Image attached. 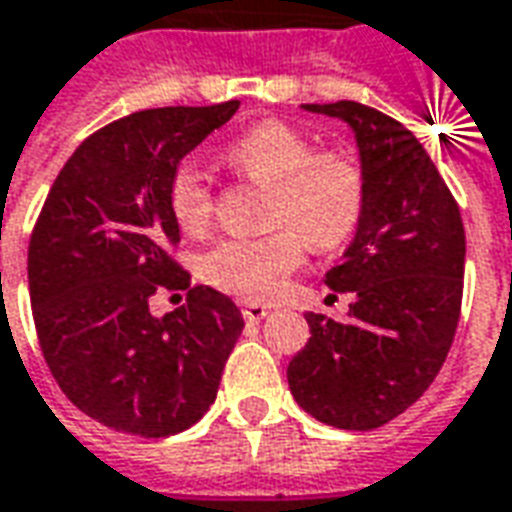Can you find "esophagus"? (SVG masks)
Here are the masks:
<instances>
[{"instance_id": "obj_1", "label": "esophagus", "mask_w": 512, "mask_h": 512, "mask_svg": "<svg viewBox=\"0 0 512 512\" xmlns=\"http://www.w3.org/2000/svg\"><path fill=\"white\" fill-rule=\"evenodd\" d=\"M241 313H244L246 321H260V318H266L268 316V305H260V302H244L241 305Z\"/></svg>"}]
</instances>
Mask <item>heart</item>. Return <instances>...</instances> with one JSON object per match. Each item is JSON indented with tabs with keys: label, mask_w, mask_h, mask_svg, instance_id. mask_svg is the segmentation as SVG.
Segmentation results:
<instances>
[{
	"label": "heart",
	"mask_w": 512,
	"mask_h": 512,
	"mask_svg": "<svg viewBox=\"0 0 512 512\" xmlns=\"http://www.w3.org/2000/svg\"><path fill=\"white\" fill-rule=\"evenodd\" d=\"M224 163L246 180L268 185L266 219L277 227L260 238H227L202 257V277L241 299H271L299 268L305 241L335 249L355 235L366 207V177L343 152H313L305 132L277 119L260 121L224 146ZM169 207L185 232L213 216V191L194 160L169 180Z\"/></svg>",
	"instance_id": "b5f03b06"
}]
</instances>
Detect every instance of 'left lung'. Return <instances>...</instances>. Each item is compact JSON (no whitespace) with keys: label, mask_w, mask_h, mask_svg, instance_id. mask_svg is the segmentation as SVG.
Masks as SVG:
<instances>
[{"label":"left lung","mask_w":512,"mask_h":512,"mask_svg":"<svg viewBox=\"0 0 512 512\" xmlns=\"http://www.w3.org/2000/svg\"><path fill=\"white\" fill-rule=\"evenodd\" d=\"M355 132L366 207L327 288L352 293L341 321L307 313L310 341L288 366L299 407L338 430H377L438 377L455 341L466 232L427 149L360 102L302 105Z\"/></svg>","instance_id":"1"}]
</instances>
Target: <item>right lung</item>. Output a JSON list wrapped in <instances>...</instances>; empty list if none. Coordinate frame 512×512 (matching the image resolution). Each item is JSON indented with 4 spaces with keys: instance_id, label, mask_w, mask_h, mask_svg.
<instances>
[{
    "instance_id": "add662e5",
    "label": "right lung",
    "mask_w": 512,
    "mask_h": 512,
    "mask_svg": "<svg viewBox=\"0 0 512 512\" xmlns=\"http://www.w3.org/2000/svg\"><path fill=\"white\" fill-rule=\"evenodd\" d=\"M238 105L152 107L102 127L60 169L32 230L27 277L46 366L110 430L166 438L216 402L241 310L207 285L160 318L149 299L191 285L169 255L180 244L169 180Z\"/></svg>"
}]
</instances>
